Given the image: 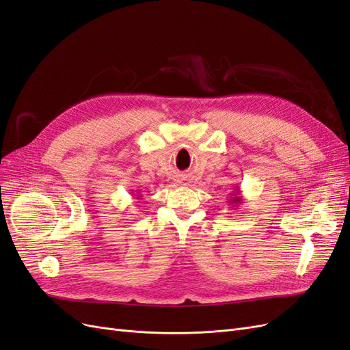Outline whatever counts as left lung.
I'll list each match as a JSON object with an SVG mask.
<instances>
[{
  "mask_svg": "<svg viewBox=\"0 0 350 350\" xmlns=\"http://www.w3.org/2000/svg\"><path fill=\"white\" fill-rule=\"evenodd\" d=\"M237 194H239V191H238V188H237V193L235 194H232L230 196V200H229V203L232 204V206H237V204H241V198L239 197H237Z\"/></svg>",
  "mask_w": 350,
  "mask_h": 350,
  "instance_id": "1",
  "label": "left lung"
}]
</instances>
